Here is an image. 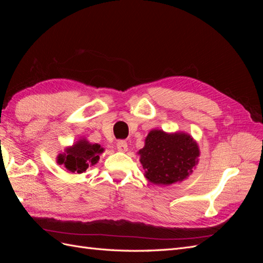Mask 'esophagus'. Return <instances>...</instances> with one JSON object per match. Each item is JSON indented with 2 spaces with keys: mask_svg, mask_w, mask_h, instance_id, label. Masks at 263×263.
Returning a JSON list of instances; mask_svg holds the SVG:
<instances>
[{
  "mask_svg": "<svg viewBox=\"0 0 263 263\" xmlns=\"http://www.w3.org/2000/svg\"><path fill=\"white\" fill-rule=\"evenodd\" d=\"M116 147H117V150L121 151V153H126L127 151V144L124 140H118L116 144Z\"/></svg>",
  "mask_w": 263,
  "mask_h": 263,
  "instance_id": "obj_1",
  "label": "esophagus"
}]
</instances>
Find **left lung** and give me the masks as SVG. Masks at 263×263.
<instances>
[{"label": "left lung", "mask_w": 263, "mask_h": 263, "mask_svg": "<svg viewBox=\"0 0 263 263\" xmlns=\"http://www.w3.org/2000/svg\"><path fill=\"white\" fill-rule=\"evenodd\" d=\"M145 178L156 185H171L187 179L196 168L200 148L184 132L150 130L138 153Z\"/></svg>", "instance_id": "obj_1"}]
</instances>
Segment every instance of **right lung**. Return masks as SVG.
I'll return each instance as SVG.
<instances>
[{"instance_id": "1", "label": "right lung", "mask_w": 263, "mask_h": 263, "mask_svg": "<svg viewBox=\"0 0 263 263\" xmlns=\"http://www.w3.org/2000/svg\"><path fill=\"white\" fill-rule=\"evenodd\" d=\"M104 148L99 144H92L86 138L79 139L72 146H68L57 156V163L69 172L81 174L89 166L97 164Z\"/></svg>"}]
</instances>
